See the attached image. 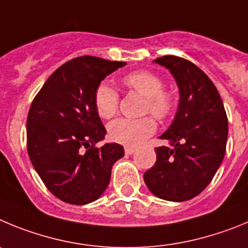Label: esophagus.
<instances>
[{
	"label": "esophagus",
	"instance_id": "1",
	"mask_svg": "<svg viewBox=\"0 0 248 248\" xmlns=\"http://www.w3.org/2000/svg\"><path fill=\"white\" fill-rule=\"evenodd\" d=\"M135 152H136L135 147H129V146L124 147V153H126V155H133Z\"/></svg>",
	"mask_w": 248,
	"mask_h": 248
}]
</instances>
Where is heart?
<instances>
[{"label": "heart", "mask_w": 248, "mask_h": 248, "mask_svg": "<svg viewBox=\"0 0 248 248\" xmlns=\"http://www.w3.org/2000/svg\"><path fill=\"white\" fill-rule=\"evenodd\" d=\"M127 89L146 97L143 113H151L159 121L167 120L175 108V95L164 89L162 78L148 70L132 71L122 78ZM119 93L106 82H101L93 93V104L100 117L112 119L119 110ZM155 131V120L146 116L140 119H117L108 124V136L117 143L137 146Z\"/></svg>", "instance_id": "heart-1"}]
</instances>
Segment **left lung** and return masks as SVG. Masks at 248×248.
I'll return each mask as SVG.
<instances>
[{
	"label": "left lung",
	"mask_w": 248,
	"mask_h": 248,
	"mask_svg": "<svg viewBox=\"0 0 248 248\" xmlns=\"http://www.w3.org/2000/svg\"><path fill=\"white\" fill-rule=\"evenodd\" d=\"M155 63L170 71L180 99L173 122L159 137L169 146L155 148L157 160L144 173V183L160 199L185 202L210 184L224 159L227 116L214 82L195 64L174 55Z\"/></svg>",
	"instance_id": "8db88e82"
}]
</instances>
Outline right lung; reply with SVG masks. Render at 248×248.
<instances>
[{
	"label": "right lung",
	"instance_id": "right-lung-1",
	"mask_svg": "<svg viewBox=\"0 0 248 248\" xmlns=\"http://www.w3.org/2000/svg\"><path fill=\"white\" fill-rule=\"evenodd\" d=\"M126 65L97 57H79L53 73L37 93L27 117V149L35 171L58 199L89 204L102 195L121 144L97 148L106 129L93 93L105 78Z\"/></svg>",
	"mask_w": 248,
	"mask_h": 248
}]
</instances>
